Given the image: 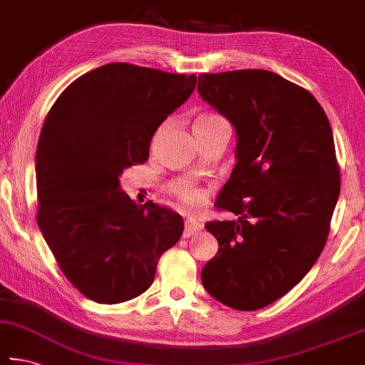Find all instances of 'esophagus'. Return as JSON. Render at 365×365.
<instances>
[{"instance_id":"obj_1","label":"esophagus","mask_w":365,"mask_h":365,"mask_svg":"<svg viewBox=\"0 0 365 365\" xmlns=\"http://www.w3.org/2000/svg\"><path fill=\"white\" fill-rule=\"evenodd\" d=\"M202 228V225L200 222L196 220H191V218H188V220H185V230H183V237H190L193 236L196 233H200Z\"/></svg>"}]
</instances>
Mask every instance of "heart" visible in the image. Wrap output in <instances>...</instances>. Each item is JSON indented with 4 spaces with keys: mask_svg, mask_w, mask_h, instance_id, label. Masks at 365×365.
Here are the masks:
<instances>
[{
    "mask_svg": "<svg viewBox=\"0 0 365 365\" xmlns=\"http://www.w3.org/2000/svg\"><path fill=\"white\" fill-rule=\"evenodd\" d=\"M220 124H228L227 119L220 115L215 113H209V115H202L200 118H196V121L193 124V130H204L209 128H214V125H220ZM177 196L180 202L188 209H196L197 205H201L205 201V193L200 188L195 187H180L177 190Z\"/></svg>",
    "mask_w": 365,
    "mask_h": 365,
    "instance_id": "b5f03b06",
    "label": "heart"
}]
</instances>
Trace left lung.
Listing matches in <instances>:
<instances>
[{"mask_svg":"<svg viewBox=\"0 0 365 365\" xmlns=\"http://www.w3.org/2000/svg\"><path fill=\"white\" fill-rule=\"evenodd\" d=\"M197 92L228 118L237 163L205 223L218 241L202 286L230 308L268 307L300 282L326 246L340 168L326 111L309 91L267 70L202 73Z\"/></svg>","mask_w":365,"mask_h":365,"instance_id":"left-lung-1","label":"left lung"}]
</instances>
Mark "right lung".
Here are the masks:
<instances>
[{"instance_id": "obj_1", "label": "right lung", "mask_w": 365, "mask_h": 365, "mask_svg": "<svg viewBox=\"0 0 365 365\" xmlns=\"http://www.w3.org/2000/svg\"><path fill=\"white\" fill-rule=\"evenodd\" d=\"M196 75L102 65L52 105L36 148V222L65 277L84 297L115 304L143 294L156 264L180 240L183 218L119 188L143 164L168 115L188 101Z\"/></svg>"}]
</instances>
